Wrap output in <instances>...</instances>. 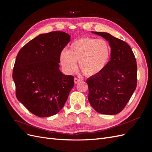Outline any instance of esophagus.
<instances>
[{"mask_svg": "<svg viewBox=\"0 0 152 152\" xmlns=\"http://www.w3.org/2000/svg\"><path fill=\"white\" fill-rule=\"evenodd\" d=\"M81 81H82V80H80V79H78V78H74V83H78L80 82Z\"/></svg>", "mask_w": 152, "mask_h": 152, "instance_id": "34e87169", "label": "esophagus"}]
</instances>
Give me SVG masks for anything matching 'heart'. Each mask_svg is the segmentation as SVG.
Wrapping results in <instances>:
<instances>
[{
  "instance_id": "b5f03b06",
  "label": "heart",
  "mask_w": 152,
  "mask_h": 152,
  "mask_svg": "<svg viewBox=\"0 0 152 152\" xmlns=\"http://www.w3.org/2000/svg\"><path fill=\"white\" fill-rule=\"evenodd\" d=\"M110 57V48L107 42L91 37L74 40L67 51L60 55V62L64 71L70 74L76 69L77 62L86 76L98 75L107 65Z\"/></svg>"
}]
</instances>
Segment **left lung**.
Returning a JSON list of instances; mask_svg holds the SVG:
<instances>
[{
  "mask_svg": "<svg viewBox=\"0 0 152 152\" xmlns=\"http://www.w3.org/2000/svg\"><path fill=\"white\" fill-rule=\"evenodd\" d=\"M109 42L110 61L98 75L86 80L88 100L100 114L115 115L120 112L129 101L137 88V65L131 47L107 33L92 32Z\"/></svg>",
  "mask_w": 152,
  "mask_h": 152,
  "instance_id": "8db88e82",
  "label": "left lung"
}]
</instances>
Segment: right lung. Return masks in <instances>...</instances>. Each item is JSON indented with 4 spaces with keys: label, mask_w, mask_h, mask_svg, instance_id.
<instances>
[{
    "label": "right lung",
    "mask_w": 152,
    "mask_h": 152,
    "mask_svg": "<svg viewBox=\"0 0 152 152\" xmlns=\"http://www.w3.org/2000/svg\"><path fill=\"white\" fill-rule=\"evenodd\" d=\"M70 41L64 32L40 34L19 50L12 77L18 100L40 118L57 114L65 104L74 82L59 70L60 55Z\"/></svg>",
    "instance_id": "right-lung-1"
}]
</instances>
